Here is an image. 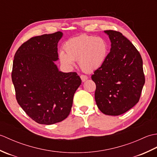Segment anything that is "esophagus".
<instances>
[{
	"label": "esophagus",
	"instance_id": "obj_1",
	"mask_svg": "<svg viewBox=\"0 0 157 157\" xmlns=\"http://www.w3.org/2000/svg\"><path fill=\"white\" fill-rule=\"evenodd\" d=\"M80 78H81V79H82V81L84 82H85V81H86L88 79V76H86V75H80Z\"/></svg>",
	"mask_w": 157,
	"mask_h": 157
}]
</instances>
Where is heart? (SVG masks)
<instances>
[{
	"mask_svg": "<svg viewBox=\"0 0 157 157\" xmlns=\"http://www.w3.org/2000/svg\"><path fill=\"white\" fill-rule=\"evenodd\" d=\"M66 53L61 51L59 58L65 66L71 67L79 61L81 69L92 72L105 63L109 53V44L105 38L84 34L67 41L64 46Z\"/></svg>",
	"mask_w": 157,
	"mask_h": 157,
	"instance_id": "b5f03b06",
	"label": "heart"
}]
</instances>
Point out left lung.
<instances>
[{
    "label": "left lung",
    "mask_w": 157,
    "mask_h": 157,
    "mask_svg": "<svg viewBox=\"0 0 157 157\" xmlns=\"http://www.w3.org/2000/svg\"><path fill=\"white\" fill-rule=\"evenodd\" d=\"M104 32L111 40V51L92 79L96 86L95 101L100 111L117 116L139 101L145 83L143 62L138 50L121 33Z\"/></svg>",
    "instance_id": "obj_1"
}]
</instances>
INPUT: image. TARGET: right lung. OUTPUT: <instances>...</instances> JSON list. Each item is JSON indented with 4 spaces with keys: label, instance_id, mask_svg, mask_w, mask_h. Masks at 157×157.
<instances>
[{
    "label": "right lung",
    "instance_id": "add662e5",
    "mask_svg": "<svg viewBox=\"0 0 157 157\" xmlns=\"http://www.w3.org/2000/svg\"><path fill=\"white\" fill-rule=\"evenodd\" d=\"M62 36L57 32L33 37L20 46L13 60L11 78L17 101L40 124H54L67 117L82 84L75 72L60 71L55 64Z\"/></svg>",
    "mask_w": 157,
    "mask_h": 157
}]
</instances>
